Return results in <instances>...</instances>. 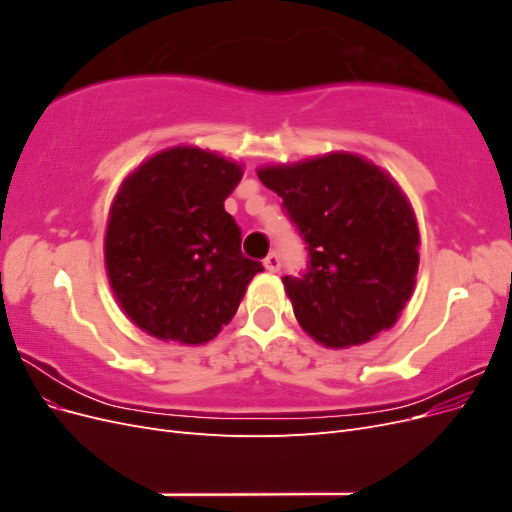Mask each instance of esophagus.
Returning a JSON list of instances; mask_svg holds the SVG:
<instances>
[{"instance_id":"obj_1","label":"esophagus","mask_w":512,"mask_h":512,"mask_svg":"<svg viewBox=\"0 0 512 512\" xmlns=\"http://www.w3.org/2000/svg\"><path fill=\"white\" fill-rule=\"evenodd\" d=\"M262 265H265L267 271L277 273V271H280V267H282V260H280V256H277L275 252H271L265 260H262Z\"/></svg>"}]
</instances>
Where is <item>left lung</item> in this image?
Wrapping results in <instances>:
<instances>
[{
	"label": "left lung",
	"mask_w": 512,
	"mask_h": 512,
	"mask_svg": "<svg viewBox=\"0 0 512 512\" xmlns=\"http://www.w3.org/2000/svg\"><path fill=\"white\" fill-rule=\"evenodd\" d=\"M256 173L284 198L307 243L305 275L282 280L301 329L331 350L389 331L412 297L421 260L416 215L399 183L348 151Z\"/></svg>",
	"instance_id": "obj_1"
}]
</instances>
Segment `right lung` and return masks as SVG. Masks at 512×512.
<instances>
[{"label":"right lung","instance_id":"obj_1","mask_svg":"<svg viewBox=\"0 0 512 512\" xmlns=\"http://www.w3.org/2000/svg\"><path fill=\"white\" fill-rule=\"evenodd\" d=\"M243 166L194 145L138 164L108 211L104 267L119 307L147 335L207 344L237 314L262 271L241 254V230L224 200Z\"/></svg>","mask_w":512,"mask_h":512}]
</instances>
